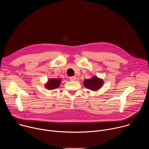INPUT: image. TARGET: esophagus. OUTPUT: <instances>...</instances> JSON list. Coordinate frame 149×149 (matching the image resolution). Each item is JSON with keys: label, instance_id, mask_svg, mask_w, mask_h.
I'll list each match as a JSON object with an SVG mask.
<instances>
[{"label": "esophagus", "instance_id": "obj_1", "mask_svg": "<svg viewBox=\"0 0 149 149\" xmlns=\"http://www.w3.org/2000/svg\"><path fill=\"white\" fill-rule=\"evenodd\" d=\"M76 79V77H71L70 78V81H74Z\"/></svg>", "mask_w": 149, "mask_h": 149}]
</instances>
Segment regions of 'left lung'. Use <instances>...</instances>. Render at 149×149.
Listing matches in <instances>:
<instances>
[{
	"instance_id": "8db88e82",
	"label": "left lung",
	"mask_w": 149,
	"mask_h": 149,
	"mask_svg": "<svg viewBox=\"0 0 149 149\" xmlns=\"http://www.w3.org/2000/svg\"><path fill=\"white\" fill-rule=\"evenodd\" d=\"M103 83V80L96 76L88 79H85L83 82L85 87L94 91L100 89V88L102 86Z\"/></svg>"
}]
</instances>
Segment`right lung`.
Masks as SVG:
<instances>
[{
    "label": "right lung",
    "mask_w": 149,
    "mask_h": 149,
    "mask_svg": "<svg viewBox=\"0 0 149 149\" xmlns=\"http://www.w3.org/2000/svg\"><path fill=\"white\" fill-rule=\"evenodd\" d=\"M61 79L60 78H51L48 80L47 83L45 84V88L48 90H51L58 88L60 86Z\"/></svg>",
    "instance_id": "1"
}]
</instances>
